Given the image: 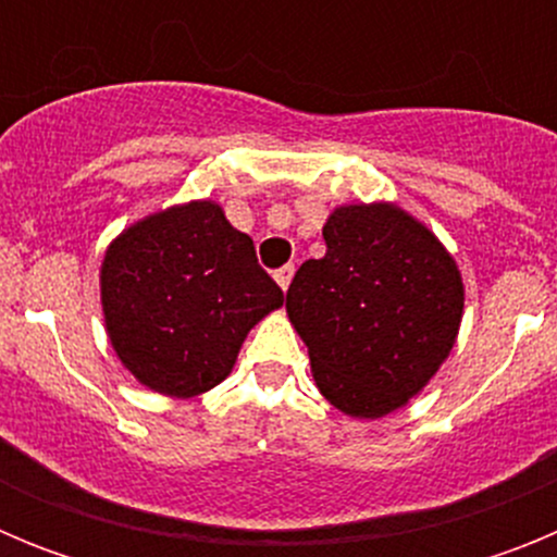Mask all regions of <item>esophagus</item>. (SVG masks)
<instances>
[{
	"instance_id": "34e87169",
	"label": "esophagus",
	"mask_w": 557,
	"mask_h": 557,
	"mask_svg": "<svg viewBox=\"0 0 557 557\" xmlns=\"http://www.w3.org/2000/svg\"><path fill=\"white\" fill-rule=\"evenodd\" d=\"M293 275H295V264H284V268L275 270V282H278V287L287 289L289 282H293Z\"/></svg>"
}]
</instances>
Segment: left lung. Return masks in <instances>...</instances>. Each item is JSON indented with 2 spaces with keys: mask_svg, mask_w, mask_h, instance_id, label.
<instances>
[{
  "mask_svg": "<svg viewBox=\"0 0 557 557\" xmlns=\"http://www.w3.org/2000/svg\"><path fill=\"white\" fill-rule=\"evenodd\" d=\"M326 256L298 268L287 314L329 405L351 418L405 407L449 357L462 278L449 250L393 203L339 206Z\"/></svg>",
  "mask_w": 557,
  "mask_h": 557,
  "instance_id": "8db88e82",
  "label": "left lung"
}]
</instances>
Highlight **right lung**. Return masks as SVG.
<instances>
[{
	"label": "right lung",
	"instance_id": "1",
	"mask_svg": "<svg viewBox=\"0 0 557 557\" xmlns=\"http://www.w3.org/2000/svg\"><path fill=\"white\" fill-rule=\"evenodd\" d=\"M100 298L122 366L175 398L220 385L250 329L284 304L253 239L214 200L172 206L122 231L102 259Z\"/></svg>",
	"mask_w": 557,
	"mask_h": 557
}]
</instances>
